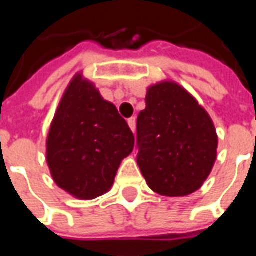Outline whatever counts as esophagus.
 Masks as SVG:
<instances>
[{
  "label": "esophagus",
  "mask_w": 256,
  "mask_h": 256,
  "mask_svg": "<svg viewBox=\"0 0 256 256\" xmlns=\"http://www.w3.org/2000/svg\"><path fill=\"white\" fill-rule=\"evenodd\" d=\"M128 128H132V132H136V116H132V118H128Z\"/></svg>",
  "instance_id": "34e87169"
}]
</instances>
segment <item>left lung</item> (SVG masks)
I'll return each instance as SVG.
<instances>
[{
	"instance_id": "obj_1",
	"label": "left lung",
	"mask_w": 256,
	"mask_h": 256,
	"mask_svg": "<svg viewBox=\"0 0 256 256\" xmlns=\"http://www.w3.org/2000/svg\"><path fill=\"white\" fill-rule=\"evenodd\" d=\"M136 148L148 187L164 196H184L210 175L218 136L194 96L174 82H160L148 90L136 120Z\"/></svg>"
}]
</instances>
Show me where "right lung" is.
Masks as SVG:
<instances>
[{
    "label": "right lung",
    "instance_id": "1",
    "mask_svg": "<svg viewBox=\"0 0 256 256\" xmlns=\"http://www.w3.org/2000/svg\"><path fill=\"white\" fill-rule=\"evenodd\" d=\"M134 134L112 104L77 74L62 96L46 142L54 182L76 198L110 190L120 160L132 152Z\"/></svg>",
    "mask_w": 256,
    "mask_h": 256
}]
</instances>
